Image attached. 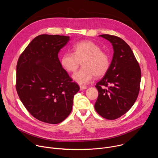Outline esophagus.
<instances>
[{
  "label": "esophagus",
  "instance_id": "34e87169",
  "mask_svg": "<svg viewBox=\"0 0 158 158\" xmlns=\"http://www.w3.org/2000/svg\"><path fill=\"white\" fill-rule=\"evenodd\" d=\"M87 89V87L85 86V85H80V89L81 90H84V89Z\"/></svg>",
  "mask_w": 158,
  "mask_h": 158
}]
</instances>
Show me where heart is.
<instances>
[{
  "mask_svg": "<svg viewBox=\"0 0 158 158\" xmlns=\"http://www.w3.org/2000/svg\"><path fill=\"white\" fill-rule=\"evenodd\" d=\"M82 60L83 67L73 76L74 81L81 85L89 83L95 76H104L110 66L109 56L101 51V48L98 44L91 40L75 44L73 47V53H64L61 56L60 62L64 69L73 73Z\"/></svg>",
  "mask_w": 158,
  "mask_h": 158,
  "instance_id": "b5f03b06",
  "label": "heart"
}]
</instances>
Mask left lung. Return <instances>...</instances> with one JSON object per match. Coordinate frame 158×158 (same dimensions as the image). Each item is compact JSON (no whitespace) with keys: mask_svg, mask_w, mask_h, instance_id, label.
Instances as JSON below:
<instances>
[{"mask_svg":"<svg viewBox=\"0 0 158 158\" xmlns=\"http://www.w3.org/2000/svg\"><path fill=\"white\" fill-rule=\"evenodd\" d=\"M99 36L112 44L114 54L108 71L96 84L99 95L94 107L101 116L113 120L126 114L136 101L140 89L141 69L124 40L109 34Z\"/></svg>","mask_w":158,"mask_h":158,"instance_id":"8db88e82","label":"left lung"}]
</instances>
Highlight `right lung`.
Instances as JSON below:
<instances>
[{"mask_svg":"<svg viewBox=\"0 0 158 158\" xmlns=\"http://www.w3.org/2000/svg\"><path fill=\"white\" fill-rule=\"evenodd\" d=\"M69 36L42 34L20 56L16 67V90L29 113L37 119L56 124L73 109L79 87L72 82L58 57Z\"/></svg>","mask_w":158,"mask_h":158,"instance_id":"obj_1","label":"right lung"}]
</instances>
